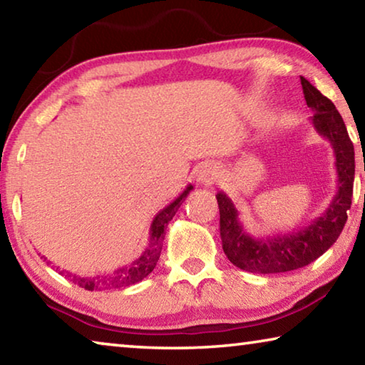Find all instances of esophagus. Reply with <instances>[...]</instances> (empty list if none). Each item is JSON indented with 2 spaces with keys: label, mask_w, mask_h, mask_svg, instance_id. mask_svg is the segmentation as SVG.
Returning <instances> with one entry per match:
<instances>
[{
  "label": "esophagus",
  "mask_w": 365,
  "mask_h": 365,
  "mask_svg": "<svg viewBox=\"0 0 365 365\" xmlns=\"http://www.w3.org/2000/svg\"><path fill=\"white\" fill-rule=\"evenodd\" d=\"M215 178H217V169H215L214 165H205V168L200 170V174H197V180L205 185L214 183Z\"/></svg>",
  "instance_id": "esophagus-1"
}]
</instances>
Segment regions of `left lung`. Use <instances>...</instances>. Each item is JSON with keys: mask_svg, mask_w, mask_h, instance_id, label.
<instances>
[{"mask_svg": "<svg viewBox=\"0 0 365 365\" xmlns=\"http://www.w3.org/2000/svg\"><path fill=\"white\" fill-rule=\"evenodd\" d=\"M301 85L307 108L314 113L312 127L333 148L338 190L325 212L309 225L264 238L251 237L245 230L238 217L240 211L224 191L215 195L220 212L222 248L233 265L255 274H282L314 262L336 242L348 220L356 169L353 141L335 104L304 77H301Z\"/></svg>", "mask_w": 365, "mask_h": 365, "instance_id": "8db88e82", "label": "left lung"}]
</instances>
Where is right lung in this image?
Masks as SVG:
<instances>
[{
	"instance_id": "right-lung-1",
	"label": "right lung",
	"mask_w": 365,
	"mask_h": 365,
	"mask_svg": "<svg viewBox=\"0 0 365 365\" xmlns=\"http://www.w3.org/2000/svg\"><path fill=\"white\" fill-rule=\"evenodd\" d=\"M191 190H193V185H188V187L183 190L182 195H178L170 205H168L163 211H159V214H156V217L153 219V224L150 228V243H148L145 251L141 252V256L138 259H135L132 264L125 265V267H119L117 270H114L113 274H103V275H95V277L76 275L67 270H61L59 274L66 275L71 282L77 283L78 287L88 289V292H103V289L125 288L146 279V277L153 272V269L156 267V264L159 261L160 250H163L164 235H165L164 233L165 227H168V224L172 220V217H174L175 212L178 211V207L182 206V202L185 201V197L188 196Z\"/></svg>"
}]
</instances>
